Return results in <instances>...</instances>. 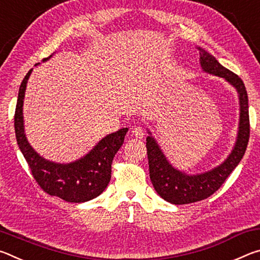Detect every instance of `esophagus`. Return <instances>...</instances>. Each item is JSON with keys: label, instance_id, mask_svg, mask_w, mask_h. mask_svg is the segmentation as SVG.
<instances>
[{"label": "esophagus", "instance_id": "34e87169", "mask_svg": "<svg viewBox=\"0 0 260 260\" xmlns=\"http://www.w3.org/2000/svg\"><path fill=\"white\" fill-rule=\"evenodd\" d=\"M132 135L136 139H142L144 136V129L141 126H135L132 128Z\"/></svg>", "mask_w": 260, "mask_h": 260}]
</instances>
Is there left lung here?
<instances>
[{
    "label": "left lung",
    "instance_id": "left-lung-1",
    "mask_svg": "<svg viewBox=\"0 0 260 260\" xmlns=\"http://www.w3.org/2000/svg\"><path fill=\"white\" fill-rule=\"evenodd\" d=\"M200 50L201 65L205 72L225 78L236 88L240 98V127L234 150L221 165L203 174L187 175L175 170L166 160L156 141L151 136L147 138V153L149 160V174L155 190L161 199L172 204H189L208 199L222 186L226 179L239 165L248 147L250 138V119L248 93L242 79L234 72L222 67L212 55L202 48Z\"/></svg>",
    "mask_w": 260,
    "mask_h": 260
}]
</instances>
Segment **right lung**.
<instances>
[{
  "mask_svg": "<svg viewBox=\"0 0 260 260\" xmlns=\"http://www.w3.org/2000/svg\"><path fill=\"white\" fill-rule=\"evenodd\" d=\"M48 58H45L46 60ZM32 70L26 74L19 87L15 111V132L17 143L29 166L30 173L43 191L50 196L82 203L95 199L104 191L111 179L113 157L124 143L128 128H121L105 136L87 156L71 164H56L38 155L29 146L24 134L23 102L26 83Z\"/></svg>",
  "mask_w": 260,
  "mask_h": 260,
  "instance_id": "add662e5",
  "label": "right lung"
}]
</instances>
